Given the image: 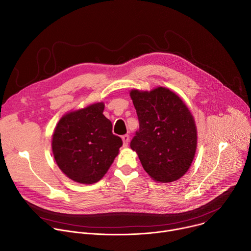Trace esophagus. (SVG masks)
<instances>
[{
    "mask_svg": "<svg viewBox=\"0 0 251 251\" xmlns=\"http://www.w3.org/2000/svg\"><path fill=\"white\" fill-rule=\"evenodd\" d=\"M129 140H130V137H129V135H128V134H125V135H123V136H122L123 145H124L125 147H127V146H128V144H129Z\"/></svg>",
    "mask_w": 251,
    "mask_h": 251,
    "instance_id": "obj_1",
    "label": "esophagus"
}]
</instances>
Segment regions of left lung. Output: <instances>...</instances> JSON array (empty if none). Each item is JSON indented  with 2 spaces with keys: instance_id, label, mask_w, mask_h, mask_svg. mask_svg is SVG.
Wrapping results in <instances>:
<instances>
[{
  "instance_id": "8db88e82",
  "label": "left lung",
  "mask_w": 251,
  "mask_h": 251,
  "mask_svg": "<svg viewBox=\"0 0 251 251\" xmlns=\"http://www.w3.org/2000/svg\"><path fill=\"white\" fill-rule=\"evenodd\" d=\"M139 130L131 140L144 170L159 183H171L190 169L197 149L194 117L183 100L165 87L132 90Z\"/></svg>"
}]
</instances>
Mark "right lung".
<instances>
[{
	"instance_id": "add662e5",
	"label": "right lung",
	"mask_w": 251,
	"mask_h": 251,
	"mask_svg": "<svg viewBox=\"0 0 251 251\" xmlns=\"http://www.w3.org/2000/svg\"><path fill=\"white\" fill-rule=\"evenodd\" d=\"M99 102L65 114L52 135V153L58 168L71 180L94 184L103 177L122 146L112 133V123L103 115Z\"/></svg>"
}]
</instances>
